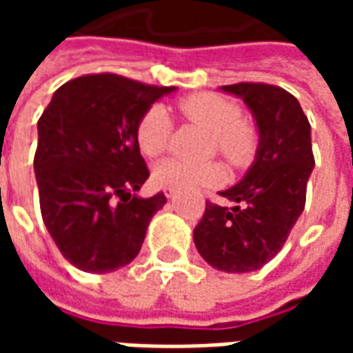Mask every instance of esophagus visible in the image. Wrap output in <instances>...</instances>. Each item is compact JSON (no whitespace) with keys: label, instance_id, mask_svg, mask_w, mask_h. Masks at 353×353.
Returning a JSON list of instances; mask_svg holds the SVG:
<instances>
[{"label":"esophagus","instance_id":"esophagus-1","mask_svg":"<svg viewBox=\"0 0 353 353\" xmlns=\"http://www.w3.org/2000/svg\"><path fill=\"white\" fill-rule=\"evenodd\" d=\"M164 194H166V199H174V194H176V192H174V189H166Z\"/></svg>","mask_w":353,"mask_h":353}]
</instances>
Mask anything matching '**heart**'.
I'll return each instance as SVG.
<instances>
[{
  "mask_svg": "<svg viewBox=\"0 0 353 353\" xmlns=\"http://www.w3.org/2000/svg\"><path fill=\"white\" fill-rule=\"evenodd\" d=\"M179 109L192 124L214 138V145L230 164H244L255 149V130L242 119L234 101L219 94H192L179 103ZM172 121L162 105H153L143 113L136 128L141 153L157 157L166 149ZM223 172L217 164H187L176 159H164L153 168V181L162 189L196 191L214 187L221 181Z\"/></svg>",
  "mask_w": 353,
  "mask_h": 353,
  "instance_id": "b5f03b06",
  "label": "heart"
}]
</instances>
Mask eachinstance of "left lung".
I'll return each instance as SVG.
<instances>
[{"instance_id": "left-lung-1", "label": "left lung", "mask_w": 353, "mask_h": 353, "mask_svg": "<svg viewBox=\"0 0 353 353\" xmlns=\"http://www.w3.org/2000/svg\"><path fill=\"white\" fill-rule=\"evenodd\" d=\"M219 90L244 101L259 134L252 166L221 196L232 208L206 202L192 240L215 270L253 272L280 252L306 200L314 168L310 123L293 94L263 83Z\"/></svg>"}]
</instances>
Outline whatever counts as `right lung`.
<instances>
[{
  "mask_svg": "<svg viewBox=\"0 0 353 353\" xmlns=\"http://www.w3.org/2000/svg\"><path fill=\"white\" fill-rule=\"evenodd\" d=\"M176 87L113 73L68 81L37 123L34 172L45 227L83 272H115L136 259L164 192L143 199L149 177L136 128Z\"/></svg>",
  "mask_w": 353,
  "mask_h": 353,
  "instance_id": "add662e5",
  "label": "right lung"
}]
</instances>
